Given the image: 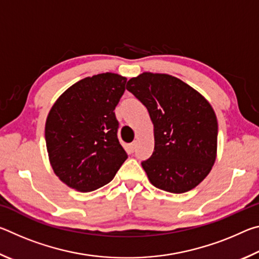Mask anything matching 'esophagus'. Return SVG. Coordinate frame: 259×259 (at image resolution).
<instances>
[{"instance_id": "obj_1", "label": "esophagus", "mask_w": 259, "mask_h": 259, "mask_svg": "<svg viewBox=\"0 0 259 259\" xmlns=\"http://www.w3.org/2000/svg\"><path fill=\"white\" fill-rule=\"evenodd\" d=\"M136 145H137V142H133V143L130 144V150H131V152H134V151H135Z\"/></svg>"}]
</instances>
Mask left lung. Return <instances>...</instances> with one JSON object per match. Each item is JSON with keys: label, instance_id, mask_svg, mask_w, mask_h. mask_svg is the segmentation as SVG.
<instances>
[{"label": "left lung", "instance_id": "8db88e82", "mask_svg": "<svg viewBox=\"0 0 259 259\" xmlns=\"http://www.w3.org/2000/svg\"><path fill=\"white\" fill-rule=\"evenodd\" d=\"M154 125V152L142 165L155 187L185 193L208 176L216 160L218 123L211 105L179 78L145 72L126 83Z\"/></svg>", "mask_w": 259, "mask_h": 259}]
</instances>
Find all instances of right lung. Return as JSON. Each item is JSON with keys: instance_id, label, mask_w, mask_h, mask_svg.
<instances>
[{"instance_id": "obj_1", "label": "right lung", "mask_w": 259, "mask_h": 259, "mask_svg": "<svg viewBox=\"0 0 259 259\" xmlns=\"http://www.w3.org/2000/svg\"><path fill=\"white\" fill-rule=\"evenodd\" d=\"M126 78L114 73L69 87L48 114L46 143L55 174L67 186L91 192L106 185L126 160L115 109Z\"/></svg>"}]
</instances>
